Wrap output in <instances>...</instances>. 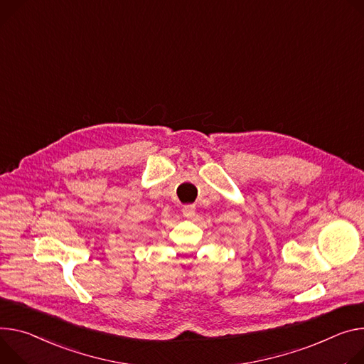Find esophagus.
<instances>
[{
    "label": "esophagus",
    "mask_w": 364,
    "mask_h": 364,
    "mask_svg": "<svg viewBox=\"0 0 364 364\" xmlns=\"http://www.w3.org/2000/svg\"><path fill=\"white\" fill-rule=\"evenodd\" d=\"M196 213V208L193 205H187L183 208V216L187 218V219H191Z\"/></svg>",
    "instance_id": "obj_1"
}]
</instances>
